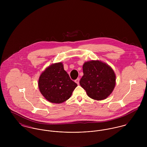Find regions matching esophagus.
<instances>
[{
	"instance_id": "obj_1",
	"label": "esophagus",
	"mask_w": 147,
	"mask_h": 147,
	"mask_svg": "<svg viewBox=\"0 0 147 147\" xmlns=\"http://www.w3.org/2000/svg\"><path fill=\"white\" fill-rule=\"evenodd\" d=\"M79 81H80L79 78H78L77 79H76V80H75V83H76L77 84L79 85Z\"/></svg>"
}]
</instances>
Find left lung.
I'll list each match as a JSON object with an SVG mask.
<instances>
[{
	"label": "left lung",
	"instance_id": "left-lung-1",
	"mask_svg": "<svg viewBox=\"0 0 147 147\" xmlns=\"http://www.w3.org/2000/svg\"><path fill=\"white\" fill-rule=\"evenodd\" d=\"M84 75L80 84L87 95L96 100L106 99L115 85V75L107 64L99 61H90L83 65Z\"/></svg>",
	"mask_w": 147,
	"mask_h": 147
}]
</instances>
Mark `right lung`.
Masks as SVG:
<instances>
[{
    "instance_id": "obj_1",
    "label": "right lung",
    "mask_w": 147,
    "mask_h": 147,
    "mask_svg": "<svg viewBox=\"0 0 147 147\" xmlns=\"http://www.w3.org/2000/svg\"><path fill=\"white\" fill-rule=\"evenodd\" d=\"M77 86L64 69L61 62L46 68L38 80L40 92L51 103L61 104L69 99Z\"/></svg>"
}]
</instances>
